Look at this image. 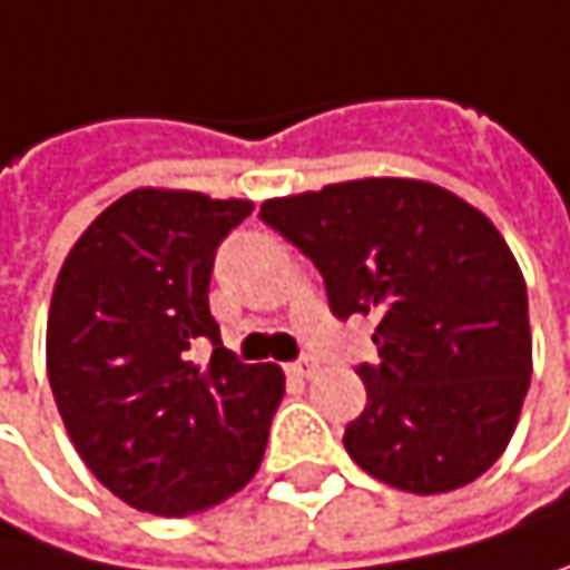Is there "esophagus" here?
<instances>
[{
    "mask_svg": "<svg viewBox=\"0 0 570 570\" xmlns=\"http://www.w3.org/2000/svg\"><path fill=\"white\" fill-rule=\"evenodd\" d=\"M294 379H314L317 375V357H311V354H301L294 364H291V368H287Z\"/></svg>",
    "mask_w": 570,
    "mask_h": 570,
    "instance_id": "esophagus-1",
    "label": "esophagus"
}]
</instances>
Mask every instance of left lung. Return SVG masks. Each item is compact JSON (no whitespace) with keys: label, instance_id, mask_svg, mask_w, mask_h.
<instances>
[{"label":"left lung","instance_id":"left-lung-1","mask_svg":"<svg viewBox=\"0 0 570 570\" xmlns=\"http://www.w3.org/2000/svg\"><path fill=\"white\" fill-rule=\"evenodd\" d=\"M259 219L324 276L331 314L379 317V364L344 450L405 493L483 476L517 429L531 385L523 273L493 223L415 178H357L269 198Z\"/></svg>","mask_w":570,"mask_h":570}]
</instances>
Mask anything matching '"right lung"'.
<instances>
[{
    "instance_id": "1",
    "label": "right lung",
    "mask_w": 570,
    "mask_h": 570,
    "mask_svg": "<svg viewBox=\"0 0 570 570\" xmlns=\"http://www.w3.org/2000/svg\"><path fill=\"white\" fill-rule=\"evenodd\" d=\"M243 198L138 188L77 239L53 287L47 372L87 470L158 517L209 510L259 470L283 399L276 364H243L209 311ZM213 343L209 365L190 351Z\"/></svg>"
}]
</instances>
